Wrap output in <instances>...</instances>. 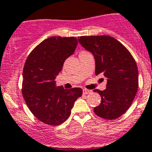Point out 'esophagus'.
<instances>
[{
	"label": "esophagus",
	"instance_id": "obj_1",
	"mask_svg": "<svg viewBox=\"0 0 152 152\" xmlns=\"http://www.w3.org/2000/svg\"><path fill=\"white\" fill-rule=\"evenodd\" d=\"M91 91L90 90H87V89H84L83 90V94H91Z\"/></svg>",
	"mask_w": 152,
	"mask_h": 152
}]
</instances>
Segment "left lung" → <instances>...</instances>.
<instances>
[{
    "instance_id": "left-lung-1",
    "label": "left lung",
    "mask_w": 152,
    "mask_h": 152,
    "mask_svg": "<svg viewBox=\"0 0 152 152\" xmlns=\"http://www.w3.org/2000/svg\"><path fill=\"white\" fill-rule=\"evenodd\" d=\"M78 42L94 57L96 75L107 78L106 90H94L101 96L94 113L108 120L117 119L129 108L137 93L139 72L135 61L126 47L111 36H80Z\"/></svg>"
}]
</instances>
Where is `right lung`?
Masks as SVG:
<instances>
[{"label":"right lung","mask_w":152,"mask_h":152,"mask_svg":"<svg viewBox=\"0 0 152 152\" xmlns=\"http://www.w3.org/2000/svg\"><path fill=\"white\" fill-rule=\"evenodd\" d=\"M77 45L75 37L53 36L30 52L23 71L22 93L29 110L39 120L50 126L64 123L82 89L66 90L56 86V78L64 61L74 54Z\"/></svg>","instance_id":"1"}]
</instances>
